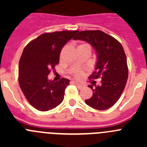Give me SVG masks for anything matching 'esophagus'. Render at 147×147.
<instances>
[{
	"label": "esophagus",
	"mask_w": 147,
	"mask_h": 147,
	"mask_svg": "<svg viewBox=\"0 0 147 147\" xmlns=\"http://www.w3.org/2000/svg\"><path fill=\"white\" fill-rule=\"evenodd\" d=\"M74 84L75 85H76V87H77L78 88H79V89H82V88H85V85H82V84H80V83H78V82H74Z\"/></svg>",
	"instance_id": "34e87169"
}]
</instances>
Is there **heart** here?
Segmentation results:
<instances>
[{
    "mask_svg": "<svg viewBox=\"0 0 147 147\" xmlns=\"http://www.w3.org/2000/svg\"><path fill=\"white\" fill-rule=\"evenodd\" d=\"M83 76V74L82 72H80V71H77V72L75 74V77L77 78V79H81L82 77Z\"/></svg>",
    "mask_w": 147,
    "mask_h": 147,
    "instance_id": "b5f03b06",
    "label": "heart"
}]
</instances>
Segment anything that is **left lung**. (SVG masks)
Instances as JSON below:
<instances>
[{
	"label": "left lung",
	"mask_w": 147,
	"mask_h": 147,
	"mask_svg": "<svg viewBox=\"0 0 147 147\" xmlns=\"http://www.w3.org/2000/svg\"><path fill=\"white\" fill-rule=\"evenodd\" d=\"M74 40H84L93 46L97 61L95 71L89 78H102L99 86L93 88V85H89L93 93L91 98L85 99V103L96 110H107L119 99L128 78L124 49L117 40L100 30L79 32Z\"/></svg>",
	"instance_id": "left-lung-1"
}]
</instances>
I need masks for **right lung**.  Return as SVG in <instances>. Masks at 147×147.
Wrapping results in <instances>:
<instances>
[{
	"label": "right lung",
	"instance_id": "obj_1",
	"mask_svg": "<svg viewBox=\"0 0 147 147\" xmlns=\"http://www.w3.org/2000/svg\"><path fill=\"white\" fill-rule=\"evenodd\" d=\"M77 31L45 33L26 45L19 62V85L28 103L40 111L54 108L63 101L70 80H49L51 70L59 63L65 45Z\"/></svg>",
	"mask_w": 147,
	"mask_h": 147
}]
</instances>
